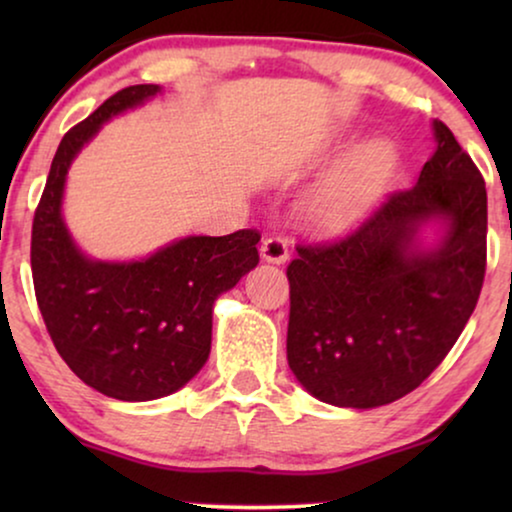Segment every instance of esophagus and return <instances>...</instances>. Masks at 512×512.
<instances>
[{
  "label": "esophagus",
  "mask_w": 512,
  "mask_h": 512,
  "mask_svg": "<svg viewBox=\"0 0 512 512\" xmlns=\"http://www.w3.org/2000/svg\"><path fill=\"white\" fill-rule=\"evenodd\" d=\"M261 258L268 263L282 265L289 261V244H286L282 237H265L261 242Z\"/></svg>",
  "instance_id": "obj_1"
}]
</instances>
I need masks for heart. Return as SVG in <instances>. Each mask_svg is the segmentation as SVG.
<instances>
[{"instance_id":"obj_1","label":"heart","mask_w":512,"mask_h":512,"mask_svg":"<svg viewBox=\"0 0 512 512\" xmlns=\"http://www.w3.org/2000/svg\"><path fill=\"white\" fill-rule=\"evenodd\" d=\"M396 144L370 137L354 146L317 186L307 193L303 214L324 235H345L370 219L398 172Z\"/></svg>"}]
</instances>
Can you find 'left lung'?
Wrapping results in <instances>:
<instances>
[{"label": "left lung", "instance_id": "left-lung-1", "mask_svg": "<svg viewBox=\"0 0 512 512\" xmlns=\"http://www.w3.org/2000/svg\"><path fill=\"white\" fill-rule=\"evenodd\" d=\"M410 191L335 244L298 247L286 359L307 394L380 408L440 366L478 303L487 263L485 179L445 123ZM441 228L433 245L421 228Z\"/></svg>", "mask_w": 512, "mask_h": 512}]
</instances>
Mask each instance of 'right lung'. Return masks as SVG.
Here are the masks:
<instances>
[{
    "label": "right lung",
    "instance_id": "obj_1",
    "mask_svg": "<svg viewBox=\"0 0 512 512\" xmlns=\"http://www.w3.org/2000/svg\"><path fill=\"white\" fill-rule=\"evenodd\" d=\"M158 93L153 83L118 90L62 137L32 223L34 293L53 345L116 401H153L191 382L212 349L216 298L258 265L256 230L188 235L139 261H97L76 247L62 216L69 167L104 123Z\"/></svg>",
    "mask_w": 512,
    "mask_h": 512
}]
</instances>
